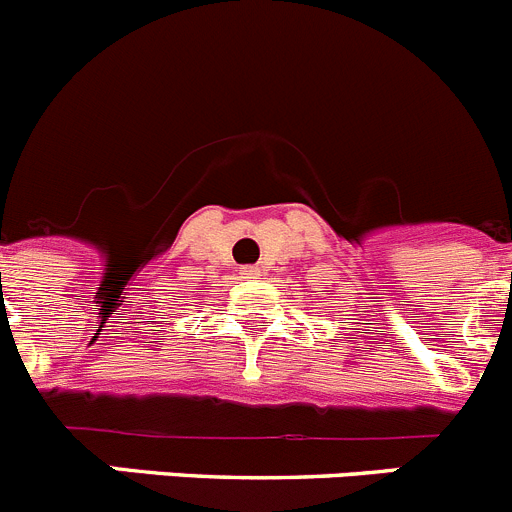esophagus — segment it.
Segmentation results:
<instances>
[{
    "mask_svg": "<svg viewBox=\"0 0 512 512\" xmlns=\"http://www.w3.org/2000/svg\"><path fill=\"white\" fill-rule=\"evenodd\" d=\"M241 274H243V279H259L261 269H259V266H246V269H243Z\"/></svg>",
    "mask_w": 512,
    "mask_h": 512,
    "instance_id": "34e87169",
    "label": "esophagus"
}]
</instances>
